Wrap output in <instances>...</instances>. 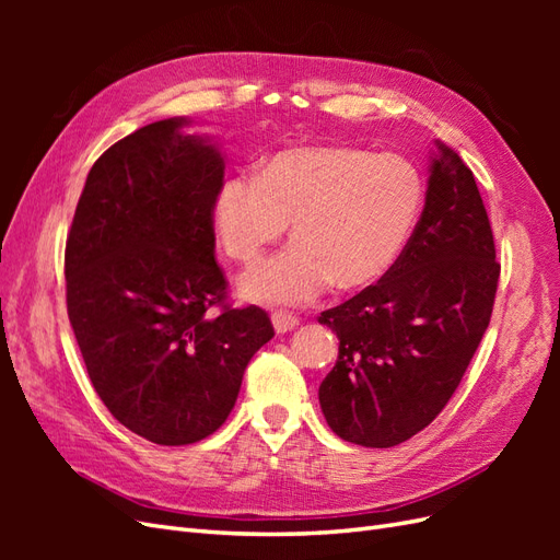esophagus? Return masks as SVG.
Masks as SVG:
<instances>
[{"mask_svg": "<svg viewBox=\"0 0 560 560\" xmlns=\"http://www.w3.org/2000/svg\"><path fill=\"white\" fill-rule=\"evenodd\" d=\"M270 317H273V327H276L278 334H287V331H292V329L299 327V317L292 315V313H287V311H276Z\"/></svg>", "mask_w": 560, "mask_h": 560, "instance_id": "esophagus-1", "label": "esophagus"}]
</instances>
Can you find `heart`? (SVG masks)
<instances>
[{"instance_id":"heart-1","label":"heart","mask_w":560,"mask_h":560,"mask_svg":"<svg viewBox=\"0 0 560 560\" xmlns=\"http://www.w3.org/2000/svg\"><path fill=\"white\" fill-rule=\"evenodd\" d=\"M425 200L416 165L341 144L278 151L261 171L222 184L214 231L231 259L259 261L292 222V245L254 266L241 292L259 303H308L334 282L354 292L397 264Z\"/></svg>"}]
</instances>
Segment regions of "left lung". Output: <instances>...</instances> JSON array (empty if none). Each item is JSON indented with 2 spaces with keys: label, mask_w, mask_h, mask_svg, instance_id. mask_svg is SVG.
I'll list each match as a JSON object with an SVG mask.
<instances>
[{
  "label": "left lung",
  "mask_w": 560,
  "mask_h": 560,
  "mask_svg": "<svg viewBox=\"0 0 560 560\" xmlns=\"http://www.w3.org/2000/svg\"><path fill=\"white\" fill-rule=\"evenodd\" d=\"M425 208L376 284L317 317L338 336L319 385L327 425L350 444L389 448L442 413L493 313L500 264L481 194L439 142Z\"/></svg>",
  "instance_id": "obj_1"
}]
</instances>
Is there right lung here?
Listing matches in <instances>:
<instances>
[{
    "label": "right lung",
    "instance_id": "add662e5",
    "mask_svg": "<svg viewBox=\"0 0 560 560\" xmlns=\"http://www.w3.org/2000/svg\"><path fill=\"white\" fill-rule=\"evenodd\" d=\"M186 118L130 132L100 156L67 233V315L109 413L161 446L224 425L252 354L276 336L233 308L214 259L224 161Z\"/></svg>",
    "mask_w": 560,
    "mask_h": 560
}]
</instances>
